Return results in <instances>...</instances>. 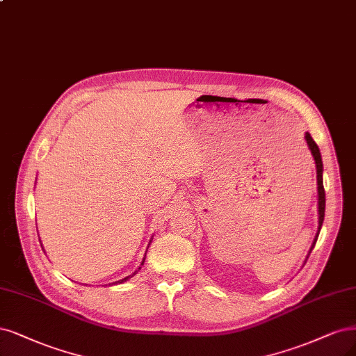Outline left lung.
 Instances as JSON below:
<instances>
[{
    "label": "left lung",
    "instance_id": "obj_1",
    "mask_svg": "<svg viewBox=\"0 0 356 356\" xmlns=\"http://www.w3.org/2000/svg\"><path fill=\"white\" fill-rule=\"evenodd\" d=\"M305 140L306 144L309 147V152L314 157V162H315V168H316V190H318V231L315 234V238L312 241V246L309 249L308 256L311 254L312 249L315 248V243L318 240V236H320V231L324 222V213H325V191H324V184H323V159H321V153L320 149H318L316 143L312 140L311 134L309 132H305ZM308 256H306V259H308Z\"/></svg>",
    "mask_w": 356,
    "mask_h": 356
}]
</instances>
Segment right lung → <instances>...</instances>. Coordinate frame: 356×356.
Masks as SVG:
<instances>
[{"label": "right lung", "mask_w": 356, "mask_h": 356, "mask_svg": "<svg viewBox=\"0 0 356 356\" xmlns=\"http://www.w3.org/2000/svg\"><path fill=\"white\" fill-rule=\"evenodd\" d=\"M150 243H152V240H150ZM150 243H149V246H150ZM147 249H149V248H147ZM144 259H145V257H144ZM144 259H143V262H141V265H144ZM140 269H141V266L137 269V271H134L131 275H128V277H125V278H122V280H119V281H115V283H110L108 286H116V284H122V283H125V281H128L131 277H134V275H136L138 271H140ZM107 286V284H106Z\"/></svg>", "instance_id": "right-lung-1"}]
</instances>
